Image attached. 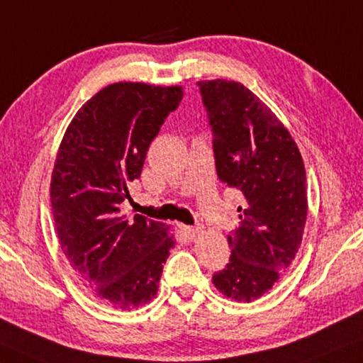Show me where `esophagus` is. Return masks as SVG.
I'll list each match as a JSON object with an SVG mask.
<instances>
[{"instance_id":"1","label":"esophagus","mask_w":363,"mask_h":363,"mask_svg":"<svg viewBox=\"0 0 363 363\" xmlns=\"http://www.w3.org/2000/svg\"><path fill=\"white\" fill-rule=\"evenodd\" d=\"M182 233L186 235L189 240H194V238L199 237V235L202 233V227L201 225H197V227H182Z\"/></svg>"}]
</instances>
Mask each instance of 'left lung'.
<instances>
[{
  "instance_id": "obj_1",
  "label": "left lung",
  "mask_w": 363,
  "mask_h": 363,
  "mask_svg": "<svg viewBox=\"0 0 363 363\" xmlns=\"http://www.w3.org/2000/svg\"><path fill=\"white\" fill-rule=\"evenodd\" d=\"M213 131L217 174L245 197L228 235L230 263L213 286L237 303L258 299L289 268L308 217L299 147L268 105L240 82H197Z\"/></svg>"
}]
</instances>
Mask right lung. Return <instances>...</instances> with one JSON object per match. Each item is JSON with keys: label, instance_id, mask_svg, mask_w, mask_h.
I'll return each instance as SVG.
<instances>
[{"label": "right lung", "instance_id": "1", "mask_svg": "<svg viewBox=\"0 0 363 363\" xmlns=\"http://www.w3.org/2000/svg\"><path fill=\"white\" fill-rule=\"evenodd\" d=\"M182 95L179 85L116 82L82 105L60 141L50 179L60 248L80 281L116 309L155 298L176 245L169 225L140 213L128 218L120 203Z\"/></svg>", "mask_w": 363, "mask_h": 363}]
</instances>
